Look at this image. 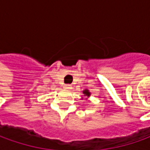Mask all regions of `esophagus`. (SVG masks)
<instances>
[{
	"label": "esophagus",
	"mask_w": 150,
	"mask_h": 150,
	"mask_svg": "<svg viewBox=\"0 0 150 150\" xmlns=\"http://www.w3.org/2000/svg\"><path fill=\"white\" fill-rule=\"evenodd\" d=\"M64 89H66V90H70V89H72V86L71 85H69V84H67V85H64Z\"/></svg>",
	"instance_id": "1"
}]
</instances>
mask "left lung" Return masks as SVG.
Returning <instances> with one entry per match:
<instances>
[{"mask_svg":"<svg viewBox=\"0 0 150 150\" xmlns=\"http://www.w3.org/2000/svg\"><path fill=\"white\" fill-rule=\"evenodd\" d=\"M83 96L85 98H82L84 99V100H88V98L90 97V95H91V93H90L88 89H84L83 91Z\"/></svg>","mask_w":150,"mask_h":150,"instance_id":"left-lung-1","label":"left lung"}]
</instances>
